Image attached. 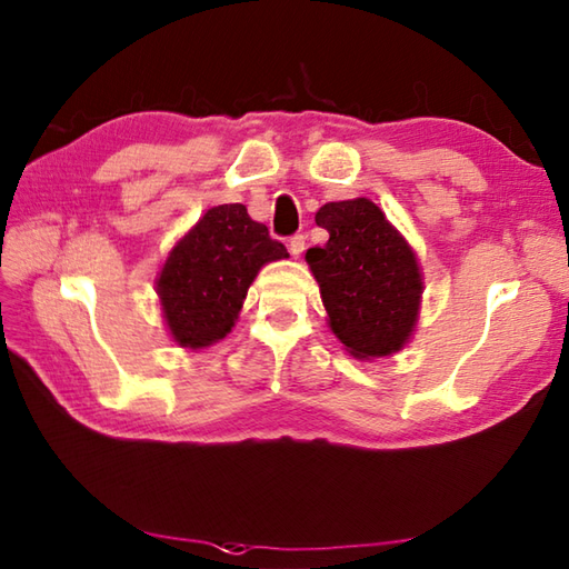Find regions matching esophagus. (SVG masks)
<instances>
[{"label":"esophagus","mask_w":569,"mask_h":569,"mask_svg":"<svg viewBox=\"0 0 569 569\" xmlns=\"http://www.w3.org/2000/svg\"><path fill=\"white\" fill-rule=\"evenodd\" d=\"M306 249V234H293L291 239H288V251L293 253V257H300Z\"/></svg>","instance_id":"esophagus-1"}]
</instances>
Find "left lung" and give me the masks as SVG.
<instances>
[{
	"mask_svg": "<svg viewBox=\"0 0 569 569\" xmlns=\"http://www.w3.org/2000/svg\"><path fill=\"white\" fill-rule=\"evenodd\" d=\"M328 244L306 251L320 283L330 328L357 359L401 349L418 318L422 291L416 253L367 198L322 204Z\"/></svg>",
	"mask_w": 569,
	"mask_h": 569,
	"instance_id": "obj_1",
	"label": "left lung"
}]
</instances>
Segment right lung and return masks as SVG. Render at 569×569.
<instances>
[{"mask_svg": "<svg viewBox=\"0 0 569 569\" xmlns=\"http://www.w3.org/2000/svg\"><path fill=\"white\" fill-rule=\"evenodd\" d=\"M288 251L244 204H217L173 247L161 278L163 318L180 347H208L232 330L263 263Z\"/></svg>", "mask_w": 569, "mask_h": 569, "instance_id": "add662e5", "label": "right lung"}]
</instances>
